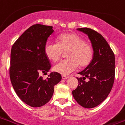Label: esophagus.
I'll use <instances>...</instances> for the list:
<instances>
[{"mask_svg":"<svg viewBox=\"0 0 125 125\" xmlns=\"http://www.w3.org/2000/svg\"><path fill=\"white\" fill-rule=\"evenodd\" d=\"M69 77H70L69 76H65V75H62V79H63V80H65V79H68Z\"/></svg>","mask_w":125,"mask_h":125,"instance_id":"34e87169","label":"esophagus"}]
</instances>
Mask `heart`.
Masks as SVG:
<instances>
[{"instance_id": "heart-1", "label": "heart", "mask_w": 125, "mask_h": 125, "mask_svg": "<svg viewBox=\"0 0 125 125\" xmlns=\"http://www.w3.org/2000/svg\"><path fill=\"white\" fill-rule=\"evenodd\" d=\"M67 60H62L53 66V70L58 73L67 75L79 66L84 67L91 63L93 57L92 46L76 34H64L58 38V43L48 42L44 47L47 58L57 62L66 52Z\"/></svg>"}]
</instances>
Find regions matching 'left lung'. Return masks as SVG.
Segmentation results:
<instances>
[{"instance_id": "8db88e82", "label": "left lung", "mask_w": 125, "mask_h": 125, "mask_svg": "<svg viewBox=\"0 0 125 125\" xmlns=\"http://www.w3.org/2000/svg\"><path fill=\"white\" fill-rule=\"evenodd\" d=\"M78 30L87 34L93 49L91 63L78 78L79 85L72 91L73 97L85 108H93L105 100L111 91L115 75V58L113 52L99 33L91 28H81ZM86 78L88 81H85Z\"/></svg>"}]
</instances>
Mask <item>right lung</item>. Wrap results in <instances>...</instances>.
Listing matches in <instances>:
<instances>
[{"label": "right lung", "mask_w": 125, "mask_h": 125, "mask_svg": "<svg viewBox=\"0 0 125 125\" xmlns=\"http://www.w3.org/2000/svg\"><path fill=\"white\" fill-rule=\"evenodd\" d=\"M53 32L51 26L32 25L11 49V83L18 97L30 107H40L46 104L53 95L54 86L62 79V75L57 72L51 73L46 79L40 75L42 73L46 74L51 67L44 47Z\"/></svg>", "instance_id": "add662e5"}]
</instances>
